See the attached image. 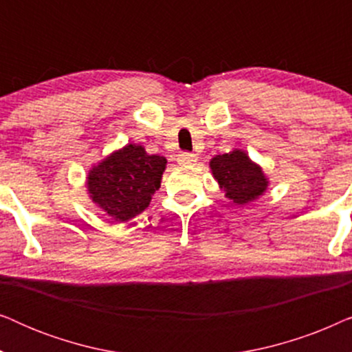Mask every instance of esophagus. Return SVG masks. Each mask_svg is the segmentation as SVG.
Returning <instances> with one entry per match:
<instances>
[{
    "label": "esophagus",
    "instance_id": "1",
    "mask_svg": "<svg viewBox=\"0 0 352 352\" xmlns=\"http://www.w3.org/2000/svg\"><path fill=\"white\" fill-rule=\"evenodd\" d=\"M195 162H197L195 153L182 152L177 155V163H179V165H195Z\"/></svg>",
    "mask_w": 352,
    "mask_h": 352
}]
</instances>
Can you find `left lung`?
Returning a JSON list of instances; mask_svg holds the SVG:
<instances>
[{
	"label": "left lung",
	"mask_w": 352,
	"mask_h": 352,
	"mask_svg": "<svg viewBox=\"0 0 352 352\" xmlns=\"http://www.w3.org/2000/svg\"><path fill=\"white\" fill-rule=\"evenodd\" d=\"M210 170L219 189L224 190L226 199L235 205L252 204L264 195L269 187V177L264 175L263 168L240 148L214 155L210 160Z\"/></svg>",
	"instance_id": "1"
}]
</instances>
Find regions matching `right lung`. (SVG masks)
<instances>
[{
  "label": "right lung",
  "mask_w": 352,
  "mask_h": 352,
  "mask_svg": "<svg viewBox=\"0 0 352 352\" xmlns=\"http://www.w3.org/2000/svg\"><path fill=\"white\" fill-rule=\"evenodd\" d=\"M165 168V157L148 155L141 144H126L89 168L86 189L109 218L126 223L151 205Z\"/></svg>",
  "instance_id": "add662e5"
}]
</instances>
